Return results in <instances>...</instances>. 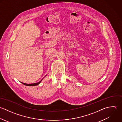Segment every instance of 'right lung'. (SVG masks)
I'll return each mask as SVG.
<instances>
[{
	"label": "right lung",
	"instance_id": "obj_1",
	"mask_svg": "<svg viewBox=\"0 0 122 122\" xmlns=\"http://www.w3.org/2000/svg\"><path fill=\"white\" fill-rule=\"evenodd\" d=\"M42 80L39 81V82L38 83H34V84H25V83H22L23 84H24V85L25 86H36V85H38L41 82Z\"/></svg>",
	"mask_w": 122,
	"mask_h": 122
}]
</instances>
